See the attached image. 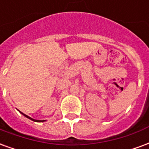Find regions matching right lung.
Returning a JSON list of instances; mask_svg holds the SVG:
<instances>
[{
	"mask_svg": "<svg viewBox=\"0 0 149 149\" xmlns=\"http://www.w3.org/2000/svg\"><path fill=\"white\" fill-rule=\"evenodd\" d=\"M21 112V114H22V115L24 116L25 117H27V118H29V120H33V121H35V122H44V121H45V120H35V119L31 118L30 116H27V115H25V114H24L23 112Z\"/></svg>",
	"mask_w": 149,
	"mask_h": 149,
	"instance_id": "obj_1",
	"label": "right lung"
}]
</instances>
